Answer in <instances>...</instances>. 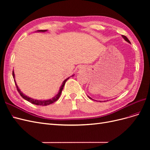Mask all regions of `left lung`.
Here are the masks:
<instances>
[{
    "label": "left lung",
    "instance_id": "obj_1",
    "mask_svg": "<svg viewBox=\"0 0 150 150\" xmlns=\"http://www.w3.org/2000/svg\"><path fill=\"white\" fill-rule=\"evenodd\" d=\"M122 38H123V39L126 40V41H127V42H129V43H130V41H129V40H128V38H127L126 37V36L125 35H122ZM88 96V98H89V99H93H93H92L91 98V97H89V96ZM94 101H96V100H94ZM100 102H101V101H100Z\"/></svg>",
    "mask_w": 150,
    "mask_h": 150
}]
</instances>
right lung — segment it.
I'll list each match as a JSON object with an SVG mask.
<instances>
[{
	"label": "right lung",
	"instance_id": "add662e5",
	"mask_svg": "<svg viewBox=\"0 0 150 150\" xmlns=\"http://www.w3.org/2000/svg\"><path fill=\"white\" fill-rule=\"evenodd\" d=\"M47 30H38V32H46L47 31ZM12 75H13V78H14V81H15V84L16 85V87H17V89L18 91V92L19 93L21 96L24 99H25V100H27L28 101L33 103L34 104H36V105H40V106H47V105H49V104H52L53 103H54L55 101H56L57 99H59V98L60 97L61 94V93H62V91L63 89V88H64V84L66 83V82L67 81V79H69L70 77H69V78H67V79H66L64 81H63V83L61 85V86L60 87V89H59V91L58 93L55 96H54V98H52V99H47V100H38V99H33L31 98H29L28 97V96H26V95H25L24 94L22 93L20 89L19 88V87H18V86L16 84V82L15 81V74H14V72H12ZM74 75H72V76H73Z\"/></svg>",
	"mask_w": 150,
	"mask_h": 150
}]
</instances>
